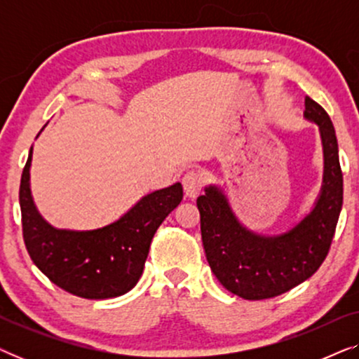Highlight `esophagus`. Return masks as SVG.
<instances>
[{"instance_id": "1", "label": "esophagus", "mask_w": 359, "mask_h": 359, "mask_svg": "<svg viewBox=\"0 0 359 359\" xmlns=\"http://www.w3.org/2000/svg\"><path fill=\"white\" fill-rule=\"evenodd\" d=\"M204 186V175L198 170L186 171L183 176V188L188 198H196Z\"/></svg>"}]
</instances>
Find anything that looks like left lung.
<instances>
[{"instance_id": "8db88e82", "label": "left lung", "mask_w": 359, "mask_h": 359, "mask_svg": "<svg viewBox=\"0 0 359 359\" xmlns=\"http://www.w3.org/2000/svg\"><path fill=\"white\" fill-rule=\"evenodd\" d=\"M309 121L323 145V184L316 208L286 233L264 237L238 222L222 191L209 186L198 198L205 258L219 283L235 296L262 301L281 296L312 276L330 250L343 204V173L330 116L306 96Z\"/></svg>"}]
</instances>
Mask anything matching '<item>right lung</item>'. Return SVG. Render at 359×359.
<instances>
[{"label":"right lung","mask_w":359,"mask_h":359,"mask_svg":"<svg viewBox=\"0 0 359 359\" xmlns=\"http://www.w3.org/2000/svg\"><path fill=\"white\" fill-rule=\"evenodd\" d=\"M32 149L22 170L19 204L22 237L34 264L73 296L111 299L129 292L144 271L151 238L183 199L175 183L142 198L119 220L102 229L75 232L53 229L37 212L29 186Z\"/></svg>","instance_id":"add662e5"}]
</instances>
